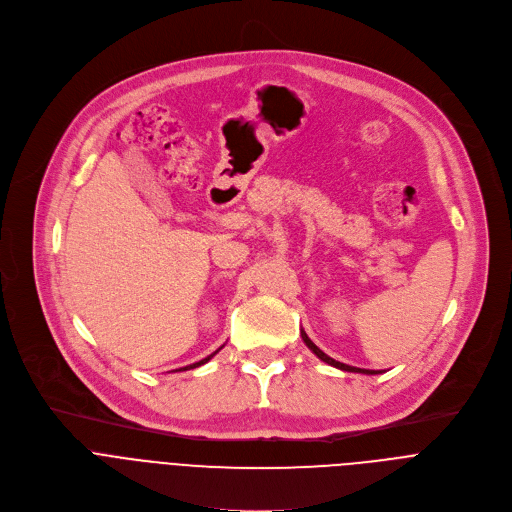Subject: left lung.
Listing matches in <instances>:
<instances>
[{
    "mask_svg": "<svg viewBox=\"0 0 512 512\" xmlns=\"http://www.w3.org/2000/svg\"><path fill=\"white\" fill-rule=\"evenodd\" d=\"M302 340L306 342V346L320 358V360H324V362H328V364H332V367H336V369H340V371H348V373H362V375H377L375 371H367V369H356V367H348V364H344V362H338V360H334V358H330L326 352H322L310 338H308V334L302 330Z\"/></svg>",
    "mask_w": 512,
    "mask_h": 512,
    "instance_id": "1",
    "label": "left lung"
}]
</instances>
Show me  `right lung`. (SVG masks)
I'll list each match as a JSON object with an SVG mask.
<instances>
[{
  "mask_svg": "<svg viewBox=\"0 0 512 512\" xmlns=\"http://www.w3.org/2000/svg\"><path fill=\"white\" fill-rule=\"evenodd\" d=\"M216 352H218V350H216ZM216 352H212V354H210V356H206V358H202V360H198V362H194V364H190V367H184V371H188V369H196V367H200V364H204V362H208V360H210V358H212V356H214V354H216ZM180 371H182V369H180Z\"/></svg>",
  "mask_w": 512,
  "mask_h": 512,
  "instance_id": "add662e5",
  "label": "right lung"
}]
</instances>
